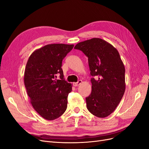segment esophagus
<instances>
[{
	"instance_id": "34e87169",
	"label": "esophagus",
	"mask_w": 149,
	"mask_h": 149,
	"mask_svg": "<svg viewBox=\"0 0 149 149\" xmlns=\"http://www.w3.org/2000/svg\"><path fill=\"white\" fill-rule=\"evenodd\" d=\"M81 83H82V81L81 80H80L77 82H76V83H74V86H77L80 85Z\"/></svg>"
}]
</instances>
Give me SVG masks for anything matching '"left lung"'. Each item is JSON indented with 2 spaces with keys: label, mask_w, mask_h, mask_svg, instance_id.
Listing matches in <instances>:
<instances>
[{
  "label": "left lung",
  "mask_w": 149,
  "mask_h": 149,
  "mask_svg": "<svg viewBox=\"0 0 149 149\" xmlns=\"http://www.w3.org/2000/svg\"><path fill=\"white\" fill-rule=\"evenodd\" d=\"M88 58L92 78L91 95L86 97L89 112L99 118L111 115L125 91V69L117 49L100 38L79 42L74 47Z\"/></svg>",
  "instance_id": "1"
}]
</instances>
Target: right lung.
<instances>
[{
    "instance_id": "obj_1",
    "label": "right lung",
    "mask_w": 149,
    "mask_h": 149,
    "mask_svg": "<svg viewBox=\"0 0 149 149\" xmlns=\"http://www.w3.org/2000/svg\"><path fill=\"white\" fill-rule=\"evenodd\" d=\"M74 45L48 44L33 52L27 61L24 81L32 106L42 117L56 119L64 113L71 84L64 79L62 61ZM60 75V79L56 78Z\"/></svg>"
}]
</instances>
